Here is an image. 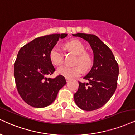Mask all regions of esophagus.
<instances>
[{
	"label": "esophagus",
	"instance_id": "1",
	"mask_svg": "<svg viewBox=\"0 0 135 135\" xmlns=\"http://www.w3.org/2000/svg\"><path fill=\"white\" fill-rule=\"evenodd\" d=\"M65 79H66V82H69V81H70V78H66Z\"/></svg>",
	"mask_w": 135,
	"mask_h": 135
}]
</instances>
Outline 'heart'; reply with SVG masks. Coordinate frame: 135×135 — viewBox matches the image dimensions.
<instances>
[{
    "mask_svg": "<svg viewBox=\"0 0 135 135\" xmlns=\"http://www.w3.org/2000/svg\"><path fill=\"white\" fill-rule=\"evenodd\" d=\"M65 47L70 52L78 55L75 65L77 66L70 67L63 66L57 70V73L65 78H72L79 76L83 70H87L91 64V59L90 55L85 52V47L81 42L78 40H72L65 44ZM49 58L54 65L60 66L64 61V54L59 46L55 45L51 49ZM80 65V66L79 65Z\"/></svg>",
    "mask_w": 135,
    "mask_h": 135,
    "instance_id": "heart-1",
    "label": "heart"
}]
</instances>
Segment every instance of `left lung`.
<instances>
[{
	"label": "left lung",
	"instance_id": "obj_1",
	"mask_svg": "<svg viewBox=\"0 0 135 135\" xmlns=\"http://www.w3.org/2000/svg\"><path fill=\"white\" fill-rule=\"evenodd\" d=\"M74 37L89 43L93 52V64L83 78L88 83H79L74 94L76 105L81 110L93 111L101 108L113 96L117 86L119 68L113 53L96 35L78 33Z\"/></svg>",
	"mask_w": 135,
	"mask_h": 135
}]
</instances>
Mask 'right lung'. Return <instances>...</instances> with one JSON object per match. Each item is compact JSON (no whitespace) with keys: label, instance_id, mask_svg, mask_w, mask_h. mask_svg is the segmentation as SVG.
Segmentation results:
<instances>
[{"label":"right lung","instance_id":"add662e5","mask_svg":"<svg viewBox=\"0 0 135 135\" xmlns=\"http://www.w3.org/2000/svg\"><path fill=\"white\" fill-rule=\"evenodd\" d=\"M66 33H55L35 38L22 47L14 64V77L18 92L26 103L44 108L55 101L65 85L64 76L47 78L55 71L49 58L51 49Z\"/></svg>","mask_w":135,"mask_h":135}]
</instances>
